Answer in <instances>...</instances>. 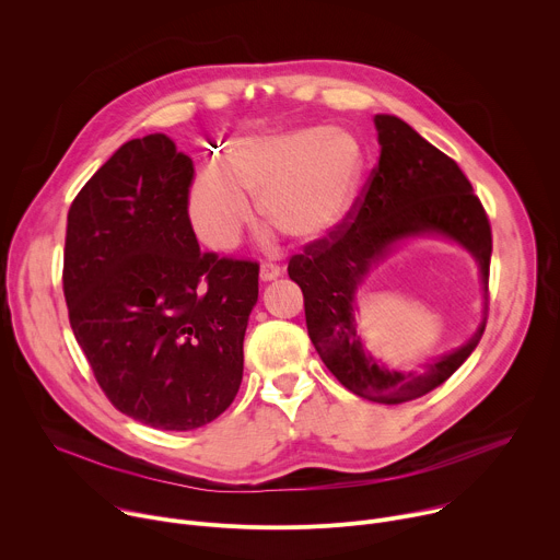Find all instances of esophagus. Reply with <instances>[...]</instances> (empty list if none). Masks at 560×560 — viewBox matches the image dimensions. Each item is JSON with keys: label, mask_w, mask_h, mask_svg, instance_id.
<instances>
[{"label": "esophagus", "mask_w": 560, "mask_h": 560, "mask_svg": "<svg viewBox=\"0 0 560 560\" xmlns=\"http://www.w3.org/2000/svg\"><path fill=\"white\" fill-rule=\"evenodd\" d=\"M259 277H261V281H272V279L281 277V268L277 264H261Z\"/></svg>", "instance_id": "esophagus-1"}]
</instances>
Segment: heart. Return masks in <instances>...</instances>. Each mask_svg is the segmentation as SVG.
Masks as SVG:
<instances>
[{
  "label": "heart",
  "instance_id": "heart-1",
  "mask_svg": "<svg viewBox=\"0 0 560 560\" xmlns=\"http://www.w3.org/2000/svg\"><path fill=\"white\" fill-rule=\"evenodd\" d=\"M363 173V145L341 128L242 137L228 145L221 166L197 173L188 217L208 248L225 253L253 221L250 197L281 232L316 242L346 221Z\"/></svg>",
  "mask_w": 560,
  "mask_h": 560
}]
</instances>
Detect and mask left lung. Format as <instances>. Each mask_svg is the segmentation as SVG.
<instances>
[{
  "label": "left lung",
  "instance_id": "1",
  "mask_svg": "<svg viewBox=\"0 0 560 560\" xmlns=\"http://www.w3.org/2000/svg\"><path fill=\"white\" fill-rule=\"evenodd\" d=\"M381 156L346 221L288 264L303 292L310 341L343 387L374 404L396 406L445 383L481 341L488 324L492 228L486 208L454 159L394 115H376ZM439 233L463 245L482 268L487 316L458 351L423 371H387L355 332L353 296L366 272L408 235Z\"/></svg>",
  "mask_w": 560,
  "mask_h": 560
}]
</instances>
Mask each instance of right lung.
<instances>
[{
    "mask_svg": "<svg viewBox=\"0 0 560 560\" xmlns=\"http://www.w3.org/2000/svg\"><path fill=\"white\" fill-rule=\"evenodd\" d=\"M192 177L171 137L126 141L68 210L61 277L70 328L108 401L175 432L234 401L259 296L257 261L199 250Z\"/></svg>",
    "mask_w": 560,
    "mask_h": 560,
    "instance_id": "add662e5",
    "label": "right lung"
}]
</instances>
